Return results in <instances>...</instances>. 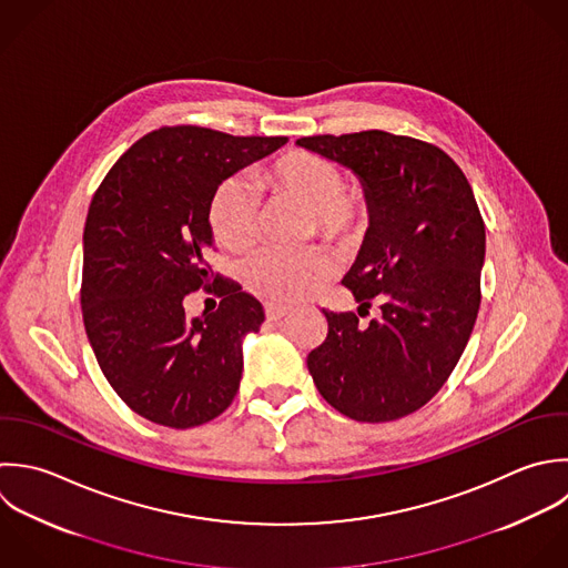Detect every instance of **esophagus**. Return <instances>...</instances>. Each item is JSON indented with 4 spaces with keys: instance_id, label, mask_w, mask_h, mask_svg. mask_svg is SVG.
I'll return each mask as SVG.
<instances>
[{
    "instance_id": "34e87169",
    "label": "esophagus",
    "mask_w": 568,
    "mask_h": 568,
    "mask_svg": "<svg viewBox=\"0 0 568 568\" xmlns=\"http://www.w3.org/2000/svg\"><path fill=\"white\" fill-rule=\"evenodd\" d=\"M290 310H292V307L281 305V303H265V316H267L270 321H278V318L287 316Z\"/></svg>"
}]
</instances>
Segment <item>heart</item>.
Returning a JSON list of instances; mask_svg holds the SVG:
<instances>
[{"instance_id": "heart-1", "label": "heart", "mask_w": 568, "mask_h": 568, "mask_svg": "<svg viewBox=\"0 0 568 568\" xmlns=\"http://www.w3.org/2000/svg\"><path fill=\"white\" fill-rule=\"evenodd\" d=\"M265 187L310 210V232L349 243L358 236L369 216V201L363 190L345 187L341 168L307 150H292L278 156L263 172ZM261 205L254 187L230 176L216 185L207 203V225L216 243L230 252L247 250L258 232ZM332 274L329 256L318 247L301 252L258 250L241 267L245 287L270 301H301Z\"/></svg>"}]
</instances>
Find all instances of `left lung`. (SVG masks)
I'll return each instance as SVG.
<instances>
[{
    "label": "left lung",
    "mask_w": 568,
    "mask_h": 568,
    "mask_svg": "<svg viewBox=\"0 0 568 568\" xmlns=\"http://www.w3.org/2000/svg\"><path fill=\"white\" fill-rule=\"evenodd\" d=\"M296 145L349 168L369 201V227L345 274L358 314L327 312V338L307 369L321 396L358 423H389L427 405L458 365L480 310L485 221L474 190L440 148L365 130Z\"/></svg>",
    "instance_id": "1"
}]
</instances>
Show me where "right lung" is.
I'll use <instances>...</instances> for the list:
<instances>
[{
  "mask_svg": "<svg viewBox=\"0 0 568 568\" xmlns=\"http://www.w3.org/2000/svg\"><path fill=\"white\" fill-rule=\"evenodd\" d=\"M285 143L159 128L119 156L92 196L83 227L85 334L110 387L150 423L199 427L239 392L243 338L258 332L265 312L239 283L212 274L207 203L221 181ZM201 286L222 296L220 310L187 322L182 298Z\"/></svg>",
  "mask_w": 568,
  "mask_h": 568,
  "instance_id": "right-lung-1",
  "label": "right lung"
}]
</instances>
